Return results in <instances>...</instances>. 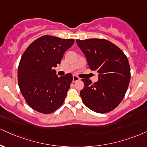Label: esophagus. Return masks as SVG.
Here are the masks:
<instances>
[{"label":"esophagus","mask_w":147,"mask_h":147,"mask_svg":"<svg viewBox=\"0 0 147 147\" xmlns=\"http://www.w3.org/2000/svg\"><path fill=\"white\" fill-rule=\"evenodd\" d=\"M79 79H79V77H77V76H73V79H72V81H73V82H76V81H79Z\"/></svg>","instance_id":"34e87169"}]
</instances>
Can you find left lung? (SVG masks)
Instances as JSON below:
<instances>
[{"label":"left lung","mask_w":147,"mask_h":147,"mask_svg":"<svg viewBox=\"0 0 147 147\" xmlns=\"http://www.w3.org/2000/svg\"><path fill=\"white\" fill-rule=\"evenodd\" d=\"M76 42L91 70L98 73V80L94 84L90 79H81L84 83L80 92L83 102L95 112H110L123 99L129 84L130 66L127 57L117 46L105 39Z\"/></svg>","instance_id":"obj_1"}]
</instances>
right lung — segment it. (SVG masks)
<instances>
[{"mask_svg": "<svg viewBox=\"0 0 147 147\" xmlns=\"http://www.w3.org/2000/svg\"><path fill=\"white\" fill-rule=\"evenodd\" d=\"M73 39L44 35L23 53L18 70V86L26 103L37 112H54L63 104L72 81L71 74L58 77L54 67L73 45Z\"/></svg>", "mask_w": 147, "mask_h": 147, "instance_id": "obj_1", "label": "right lung"}]
</instances>
